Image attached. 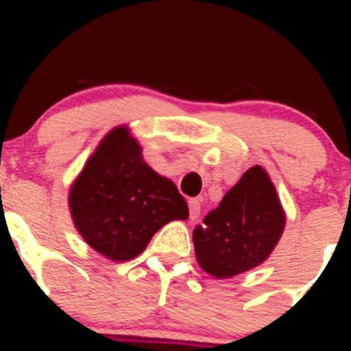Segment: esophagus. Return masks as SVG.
Segmentation results:
<instances>
[{
	"mask_svg": "<svg viewBox=\"0 0 351 351\" xmlns=\"http://www.w3.org/2000/svg\"><path fill=\"white\" fill-rule=\"evenodd\" d=\"M189 208H190V217L197 219L198 215H200V200H198V198H190Z\"/></svg>",
	"mask_w": 351,
	"mask_h": 351,
	"instance_id": "34e87169",
	"label": "esophagus"
}]
</instances>
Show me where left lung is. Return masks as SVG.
Returning <instances> with one entry per match:
<instances>
[{
    "instance_id": "8db88e82",
    "label": "left lung",
    "mask_w": 351,
    "mask_h": 351,
    "mask_svg": "<svg viewBox=\"0 0 351 351\" xmlns=\"http://www.w3.org/2000/svg\"><path fill=\"white\" fill-rule=\"evenodd\" d=\"M285 228V212L270 176L253 166L193 229L198 265L215 278H231L263 263Z\"/></svg>"
}]
</instances>
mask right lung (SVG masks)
<instances>
[{
  "label": "right lung",
  "mask_w": 351,
  "mask_h": 351,
  "mask_svg": "<svg viewBox=\"0 0 351 351\" xmlns=\"http://www.w3.org/2000/svg\"><path fill=\"white\" fill-rule=\"evenodd\" d=\"M69 208L84 241L113 261L139 256L162 226L189 217L175 183L144 162L123 125L104 137L74 180Z\"/></svg>",
  "instance_id": "right-lung-1"
}]
</instances>
